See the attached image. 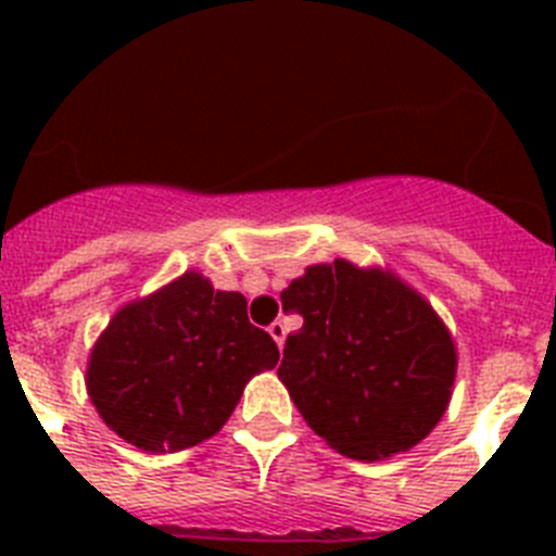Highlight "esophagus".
I'll list each match as a JSON object with an SVG mask.
<instances>
[{
    "label": "esophagus",
    "instance_id": "esophagus-1",
    "mask_svg": "<svg viewBox=\"0 0 556 556\" xmlns=\"http://www.w3.org/2000/svg\"><path fill=\"white\" fill-rule=\"evenodd\" d=\"M267 331H269V337H273L275 342H278V348H281V345H283V339H287V326H283L281 320H275L273 326L267 328Z\"/></svg>",
    "mask_w": 556,
    "mask_h": 556
}]
</instances>
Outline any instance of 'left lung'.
<instances>
[{"label": "left lung", "mask_w": 556, "mask_h": 556, "mask_svg": "<svg viewBox=\"0 0 556 556\" xmlns=\"http://www.w3.org/2000/svg\"><path fill=\"white\" fill-rule=\"evenodd\" d=\"M289 333L278 378L314 434L351 459L415 448L445 415L456 378L448 326L384 267L312 264L281 292Z\"/></svg>", "instance_id": "1"}]
</instances>
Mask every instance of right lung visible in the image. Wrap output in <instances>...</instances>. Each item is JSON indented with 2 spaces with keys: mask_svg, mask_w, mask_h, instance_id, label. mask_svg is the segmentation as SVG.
<instances>
[{
  "mask_svg": "<svg viewBox=\"0 0 556 556\" xmlns=\"http://www.w3.org/2000/svg\"><path fill=\"white\" fill-rule=\"evenodd\" d=\"M275 365L278 348L250 326L244 294L189 269L113 314L88 356L86 390L125 443L172 454L217 434L244 384Z\"/></svg>",
  "mask_w": 556,
  "mask_h": 556,
  "instance_id": "1",
  "label": "right lung"
}]
</instances>
